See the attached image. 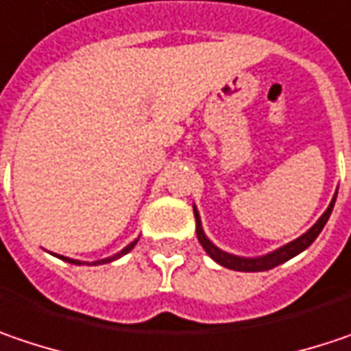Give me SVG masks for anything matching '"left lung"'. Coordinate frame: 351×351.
<instances>
[{
    "label": "left lung",
    "instance_id": "obj_1",
    "mask_svg": "<svg viewBox=\"0 0 351 351\" xmlns=\"http://www.w3.org/2000/svg\"><path fill=\"white\" fill-rule=\"evenodd\" d=\"M336 196H338V191H336V195L332 198V202L328 204L326 213L316 220V224H314L312 228H308V230H306L302 237L296 238V240H292V242L280 246V248L268 252V254H262V256H238V254H230V252L218 248L217 244L204 234V230H202V220H200V215H198V208L193 204L196 218V237H198V242L202 244V248L206 250V254L213 258L217 264L224 266V268L238 270V272H262V270H270V268H274V266L284 264V262L290 260V258L298 256L300 252H304V250L318 238V234L322 232V228L326 226L328 218H330L332 210H334Z\"/></svg>",
    "mask_w": 351,
    "mask_h": 351
}]
</instances>
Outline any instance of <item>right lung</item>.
Instances as JSON below:
<instances>
[{
  "mask_svg": "<svg viewBox=\"0 0 351 351\" xmlns=\"http://www.w3.org/2000/svg\"><path fill=\"white\" fill-rule=\"evenodd\" d=\"M138 242V238H134L131 244H127L121 252H117L113 256L109 258H101V260H95V262H83V260H73V258H67V256H59V254H55L57 258H61V260H65V262H71V264H77V266H81V264H87V266H97V264H109V262H113V260H119L121 256H125L127 252H131L134 248V244Z\"/></svg>",
  "mask_w": 351,
  "mask_h": 351,
  "instance_id": "add662e5",
  "label": "right lung"
}]
</instances>
